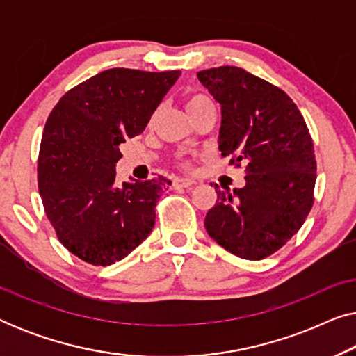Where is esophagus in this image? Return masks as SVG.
I'll return each mask as SVG.
<instances>
[{"label": "esophagus", "mask_w": 356, "mask_h": 356, "mask_svg": "<svg viewBox=\"0 0 356 356\" xmlns=\"http://www.w3.org/2000/svg\"><path fill=\"white\" fill-rule=\"evenodd\" d=\"M194 184L193 179H186V178H175L173 179V188L178 189V188H191Z\"/></svg>", "instance_id": "1"}]
</instances>
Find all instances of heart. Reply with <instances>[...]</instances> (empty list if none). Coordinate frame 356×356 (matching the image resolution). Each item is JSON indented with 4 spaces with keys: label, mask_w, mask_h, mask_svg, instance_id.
<instances>
[{
    "label": "heart",
    "mask_w": 356,
    "mask_h": 356,
    "mask_svg": "<svg viewBox=\"0 0 356 356\" xmlns=\"http://www.w3.org/2000/svg\"><path fill=\"white\" fill-rule=\"evenodd\" d=\"M213 105L212 100L204 94H191L186 97V110L188 113H194V111L204 108V106Z\"/></svg>",
    "instance_id": "obj_1"
}]
</instances>
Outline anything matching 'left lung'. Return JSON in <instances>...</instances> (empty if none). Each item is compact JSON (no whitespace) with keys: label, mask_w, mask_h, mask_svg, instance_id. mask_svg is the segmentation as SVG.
I'll list each match as a JSON object with an SVG mask.
<instances>
[{"label":"left lung","mask_w":356,"mask_h":356,"mask_svg":"<svg viewBox=\"0 0 356 356\" xmlns=\"http://www.w3.org/2000/svg\"><path fill=\"white\" fill-rule=\"evenodd\" d=\"M197 77L222 105L218 149L248 173L243 188L218 189L204 225L232 254L264 259L300 230L313 207L309 129L284 90L241 67H212Z\"/></svg>","instance_id":"1"}]
</instances>
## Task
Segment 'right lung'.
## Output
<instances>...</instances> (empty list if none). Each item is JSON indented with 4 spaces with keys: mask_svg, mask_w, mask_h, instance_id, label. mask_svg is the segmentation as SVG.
<instances>
[{
    "mask_svg": "<svg viewBox=\"0 0 356 356\" xmlns=\"http://www.w3.org/2000/svg\"><path fill=\"white\" fill-rule=\"evenodd\" d=\"M181 71L113 67L72 87L48 116L38 152L43 209L67 251L110 266L138 248L172 181L116 184L120 144L143 133Z\"/></svg>",
    "mask_w": 356,
    "mask_h": 356,
    "instance_id": "1",
    "label": "right lung"
}]
</instances>
